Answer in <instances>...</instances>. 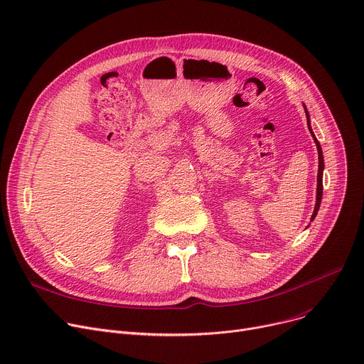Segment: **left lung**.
<instances>
[{"mask_svg": "<svg viewBox=\"0 0 364 364\" xmlns=\"http://www.w3.org/2000/svg\"><path fill=\"white\" fill-rule=\"evenodd\" d=\"M304 110H306V106H304ZM306 118H307V127H309V131H311V134H312V136H314V139H315V143H316V149H318V159H319V167H318V188H316V204H315V210H314V214H312V218L311 220H314L315 217H316V214H318V210H319V205H321V201H322V173H323V156H322V149H321V144H319V141L316 139V136H315V134H314V131H312V128H311V124H309V114H307V110H306Z\"/></svg>", "mask_w": 364, "mask_h": 364, "instance_id": "obj_1", "label": "left lung"}]
</instances>
